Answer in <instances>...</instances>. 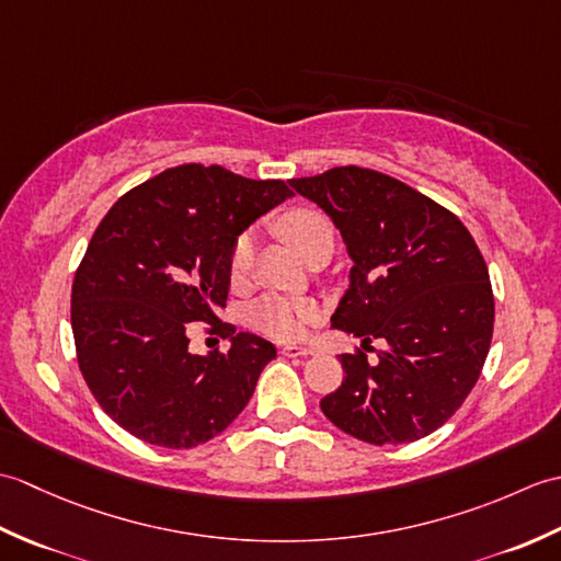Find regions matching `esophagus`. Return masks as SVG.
I'll use <instances>...</instances> for the list:
<instances>
[{
    "label": "esophagus",
    "mask_w": 561,
    "mask_h": 561,
    "mask_svg": "<svg viewBox=\"0 0 561 561\" xmlns=\"http://www.w3.org/2000/svg\"><path fill=\"white\" fill-rule=\"evenodd\" d=\"M282 354L289 356V359H299V356H311L313 352L308 347H282Z\"/></svg>",
    "instance_id": "34e87169"
}]
</instances>
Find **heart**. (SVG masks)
I'll use <instances>...</instances> for the list:
<instances>
[{
	"mask_svg": "<svg viewBox=\"0 0 561 561\" xmlns=\"http://www.w3.org/2000/svg\"><path fill=\"white\" fill-rule=\"evenodd\" d=\"M279 231L291 243V248L304 260L316 255L318 250H332L335 245V226L323 211L316 209H294L284 214ZM257 245V233L253 229L243 231L236 238L231 250V274L238 279L253 265ZM318 318V306L311 301H291L282 296H267L250 308V325L265 332V335L294 342L304 337L306 325Z\"/></svg>",
	"mask_w": 561,
	"mask_h": 561,
	"instance_id": "heart-1",
	"label": "heart"
}]
</instances>
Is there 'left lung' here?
I'll use <instances>...</instances> for the list:
<instances>
[{
	"mask_svg": "<svg viewBox=\"0 0 561 561\" xmlns=\"http://www.w3.org/2000/svg\"><path fill=\"white\" fill-rule=\"evenodd\" d=\"M289 185L342 233L350 289L332 328L383 342L378 359L340 354L342 386L320 400L328 420L366 444H410L446 424L490 352L494 296L462 221L396 178L340 165Z\"/></svg>",
	"mask_w": 561,
	"mask_h": 561,
	"instance_id": "left-lung-1",
	"label": "left lung"
}]
</instances>
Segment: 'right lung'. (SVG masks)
I'll return each mask as SVG.
<instances>
[{
  "mask_svg": "<svg viewBox=\"0 0 561 561\" xmlns=\"http://www.w3.org/2000/svg\"><path fill=\"white\" fill-rule=\"evenodd\" d=\"M284 181H250L221 165L185 163L115 202L71 284L81 376L125 432L163 448L221 434L277 350L221 323L236 238L284 199ZM202 319L232 342L226 355L186 350Z\"/></svg>",
  "mask_w": 561,
  "mask_h": 561,
  "instance_id": "1",
  "label": "right lung"
}]
</instances>
